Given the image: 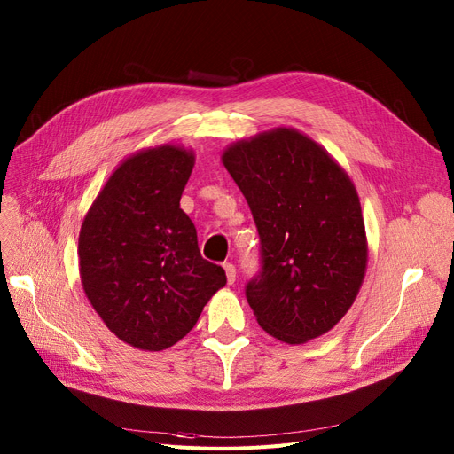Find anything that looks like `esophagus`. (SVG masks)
I'll use <instances>...</instances> for the list:
<instances>
[{"instance_id": "34e87169", "label": "esophagus", "mask_w": 454, "mask_h": 454, "mask_svg": "<svg viewBox=\"0 0 454 454\" xmlns=\"http://www.w3.org/2000/svg\"><path fill=\"white\" fill-rule=\"evenodd\" d=\"M224 272H226V279L231 285L235 281V267L231 263H224Z\"/></svg>"}]
</instances>
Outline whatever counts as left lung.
I'll return each instance as SVG.
<instances>
[{
    "mask_svg": "<svg viewBox=\"0 0 454 454\" xmlns=\"http://www.w3.org/2000/svg\"><path fill=\"white\" fill-rule=\"evenodd\" d=\"M221 160L261 239V274L247 285L257 324L287 344L322 337L349 311L368 265L351 178L315 139L291 127L235 141Z\"/></svg>",
    "mask_w": 454,
    "mask_h": 454,
    "instance_id": "1",
    "label": "left lung"
}]
</instances>
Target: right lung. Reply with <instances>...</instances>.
<instances>
[{
    "instance_id": "add662e5",
    "label": "right lung",
    "mask_w": 454,
    "mask_h": 454,
    "mask_svg": "<svg viewBox=\"0 0 454 454\" xmlns=\"http://www.w3.org/2000/svg\"><path fill=\"white\" fill-rule=\"evenodd\" d=\"M195 153L163 143L119 163L79 233V270L91 307L114 335L143 351L176 344L226 285L200 255L180 209Z\"/></svg>"
}]
</instances>
